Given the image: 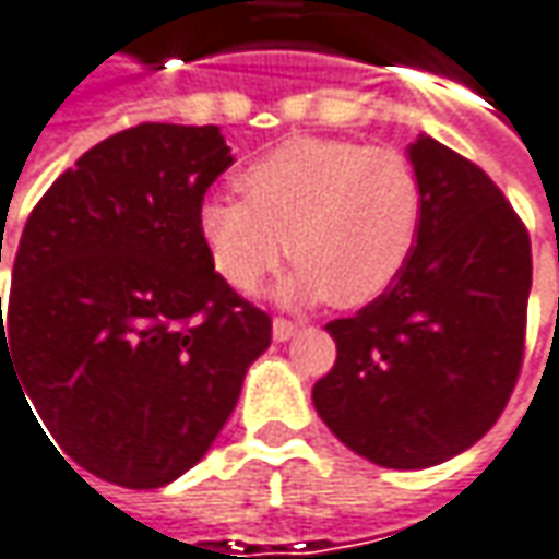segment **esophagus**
Here are the masks:
<instances>
[{"mask_svg": "<svg viewBox=\"0 0 559 559\" xmlns=\"http://www.w3.org/2000/svg\"><path fill=\"white\" fill-rule=\"evenodd\" d=\"M296 334H299V324L296 321H286V318H276L273 321V340L283 343V340H293Z\"/></svg>", "mask_w": 559, "mask_h": 559, "instance_id": "esophagus-1", "label": "esophagus"}]
</instances>
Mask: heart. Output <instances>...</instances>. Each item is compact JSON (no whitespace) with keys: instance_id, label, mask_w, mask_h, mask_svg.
<instances>
[{"instance_id":"1","label":"heart","mask_w":559,"mask_h":559,"mask_svg":"<svg viewBox=\"0 0 559 559\" xmlns=\"http://www.w3.org/2000/svg\"><path fill=\"white\" fill-rule=\"evenodd\" d=\"M241 200L210 197L200 238L222 280L258 293L283 258L299 263L296 299L356 308L388 293L417 248L423 183L391 145L299 136L238 171Z\"/></svg>"}]
</instances>
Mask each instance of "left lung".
Here are the masks:
<instances>
[{
  "label": "left lung",
  "instance_id": "8db88e82",
  "mask_svg": "<svg viewBox=\"0 0 559 559\" xmlns=\"http://www.w3.org/2000/svg\"><path fill=\"white\" fill-rule=\"evenodd\" d=\"M423 225L401 280L337 318L334 369L311 401L346 449L414 471L471 449L525 359L528 228L484 168L432 136L411 145Z\"/></svg>",
  "mask_w": 559,
  "mask_h": 559
}]
</instances>
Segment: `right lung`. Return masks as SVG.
Returning <instances> with one entry per match:
<instances>
[{"mask_svg":"<svg viewBox=\"0 0 559 559\" xmlns=\"http://www.w3.org/2000/svg\"><path fill=\"white\" fill-rule=\"evenodd\" d=\"M228 165L219 127L140 123L62 171L21 231L0 381L21 379L57 455L107 484L152 490L190 471L270 346V314L200 238Z\"/></svg>","mask_w":559,"mask_h":559,"instance_id":"obj_1","label":"right lung"}]
</instances>
